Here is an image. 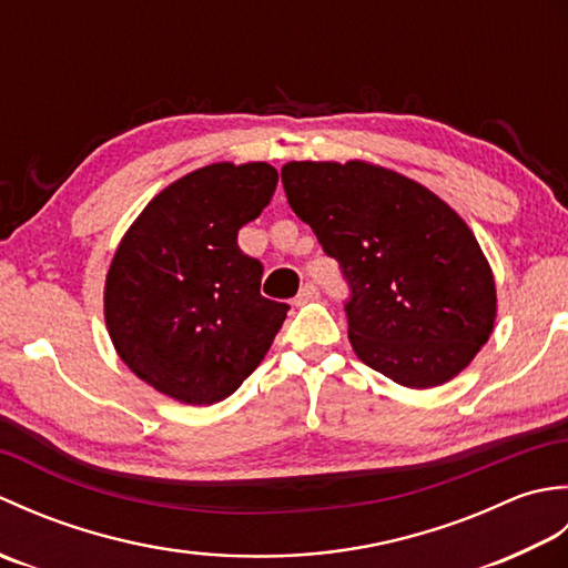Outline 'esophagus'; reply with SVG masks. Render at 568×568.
Instances as JSON below:
<instances>
[{
    "label": "esophagus",
    "instance_id": "1",
    "mask_svg": "<svg viewBox=\"0 0 568 568\" xmlns=\"http://www.w3.org/2000/svg\"><path fill=\"white\" fill-rule=\"evenodd\" d=\"M317 297H320V287L315 283H305L303 287H300L295 305H305V303H310V300H317Z\"/></svg>",
    "mask_w": 568,
    "mask_h": 568
}]
</instances>
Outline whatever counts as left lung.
Listing matches in <instances>:
<instances>
[{"instance_id": "8db88e82", "label": "left lung", "mask_w": 568, "mask_h": 568, "mask_svg": "<svg viewBox=\"0 0 568 568\" xmlns=\"http://www.w3.org/2000/svg\"><path fill=\"white\" fill-rule=\"evenodd\" d=\"M293 212L339 261L356 356L405 388L458 376L496 324V281L468 224L425 185L366 161H291Z\"/></svg>"}]
</instances>
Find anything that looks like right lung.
<instances>
[{
	"label": "right lung",
	"instance_id": "add662e5",
	"mask_svg": "<svg viewBox=\"0 0 568 568\" xmlns=\"http://www.w3.org/2000/svg\"><path fill=\"white\" fill-rule=\"evenodd\" d=\"M268 163H212L159 192L129 226L104 283L119 358L185 405L232 395L268 354L287 307L261 295L239 229L271 202Z\"/></svg>",
	"mask_w": 568,
	"mask_h": 568
}]
</instances>
